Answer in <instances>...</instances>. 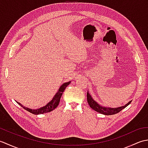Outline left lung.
I'll return each mask as SVG.
<instances>
[{
  "instance_id": "8db88e82",
  "label": "left lung",
  "mask_w": 148,
  "mask_h": 148,
  "mask_svg": "<svg viewBox=\"0 0 148 148\" xmlns=\"http://www.w3.org/2000/svg\"><path fill=\"white\" fill-rule=\"evenodd\" d=\"M87 101H88V104L90 105V108L92 109H93L95 111H97L100 113V114H105V115H112V114H115L119 112H120L122 109H123L124 108H126L127 106H128L131 103L132 100L128 103H127L125 106L119 107V108H105V107H102L100 105H99L98 103L96 102L95 100L92 99V97L90 95L89 92H87Z\"/></svg>"
}]
</instances>
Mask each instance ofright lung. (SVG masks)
<instances>
[{
    "mask_svg": "<svg viewBox=\"0 0 148 148\" xmlns=\"http://www.w3.org/2000/svg\"><path fill=\"white\" fill-rule=\"evenodd\" d=\"M71 83V81H69L68 83H65L62 84V85L60 87V88L58 91V92L56 93V95L53 97V99L51 100V102H49L48 104H46V106L42 107V108L38 109H29L28 108H25L23 106H22L21 103L19 102H16L19 105H20L21 107H22L24 109H25L26 111H29L31 113H32L34 114H44V113H47L49 112L50 111H52L53 110H54L56 107H57L59 104L60 102V100L61 97L62 95L63 92H64L65 89L66 88L69 84Z\"/></svg>",
    "mask_w": 148,
    "mask_h": 148,
    "instance_id": "obj_1",
    "label": "right lung"
}]
</instances>
